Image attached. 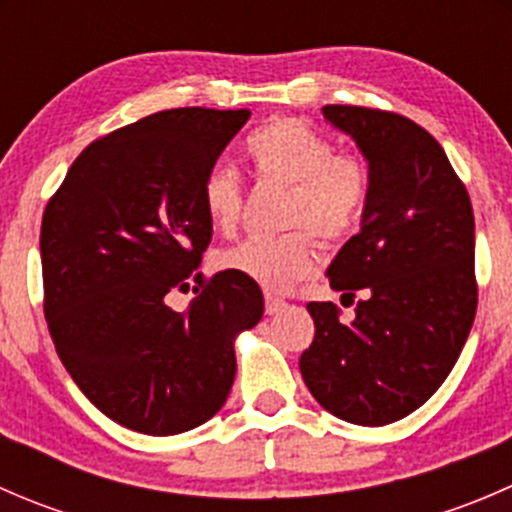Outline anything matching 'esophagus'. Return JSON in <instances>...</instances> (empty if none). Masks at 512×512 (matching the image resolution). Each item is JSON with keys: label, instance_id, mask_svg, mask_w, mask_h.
Returning <instances> with one entry per match:
<instances>
[{"label": "esophagus", "instance_id": "esophagus-1", "mask_svg": "<svg viewBox=\"0 0 512 512\" xmlns=\"http://www.w3.org/2000/svg\"><path fill=\"white\" fill-rule=\"evenodd\" d=\"M285 307H287L285 299L272 297V294H267V297H265V312L267 314H277V312H282V309H285Z\"/></svg>", "mask_w": 512, "mask_h": 512}]
</instances>
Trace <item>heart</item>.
<instances>
[{"label": "heart", "mask_w": 512, "mask_h": 512, "mask_svg": "<svg viewBox=\"0 0 512 512\" xmlns=\"http://www.w3.org/2000/svg\"><path fill=\"white\" fill-rule=\"evenodd\" d=\"M255 173L267 183L289 185L282 223L307 227L319 240L342 242L359 227L371 195L364 158L334 153L324 133L294 118L272 121L245 141ZM203 208L215 230L235 232L242 218V183L230 165H213L203 180ZM307 230L280 237H247L215 257L218 270L255 282L267 292H287L317 265Z\"/></svg>", "instance_id": "heart-1"}]
</instances>
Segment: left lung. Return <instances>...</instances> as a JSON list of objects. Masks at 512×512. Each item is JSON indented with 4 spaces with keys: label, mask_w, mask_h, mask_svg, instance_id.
<instances>
[{
    "label": "left lung",
    "mask_w": 512,
    "mask_h": 512,
    "mask_svg": "<svg viewBox=\"0 0 512 512\" xmlns=\"http://www.w3.org/2000/svg\"><path fill=\"white\" fill-rule=\"evenodd\" d=\"M371 173L361 230L329 265V285L354 302H309L314 342L299 371L342 421L386 426L426 404L466 344L478 307L476 223L466 185L436 138L399 113L324 106Z\"/></svg>",
    "instance_id": "8db88e82"
}]
</instances>
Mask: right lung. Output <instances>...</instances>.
Masks as SVG:
<instances>
[{"label": "right lung", "instance_id": "right-lung-1", "mask_svg": "<svg viewBox=\"0 0 512 512\" xmlns=\"http://www.w3.org/2000/svg\"><path fill=\"white\" fill-rule=\"evenodd\" d=\"M250 111L170 108L84 148L41 220L44 314L56 354L111 421L175 436L223 409L235 339L262 319L255 282L218 272L185 314L213 225L203 180Z\"/></svg>", "mask_w": 512, "mask_h": 512}]
</instances>
